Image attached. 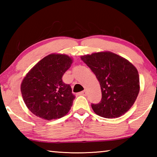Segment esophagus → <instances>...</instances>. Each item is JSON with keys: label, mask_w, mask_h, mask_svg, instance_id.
<instances>
[{"label": "esophagus", "mask_w": 157, "mask_h": 157, "mask_svg": "<svg viewBox=\"0 0 157 157\" xmlns=\"http://www.w3.org/2000/svg\"><path fill=\"white\" fill-rule=\"evenodd\" d=\"M79 95H86V90H84V91L79 92Z\"/></svg>", "instance_id": "obj_1"}]
</instances>
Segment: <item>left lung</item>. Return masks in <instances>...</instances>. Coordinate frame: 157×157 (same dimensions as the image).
Returning a JSON list of instances; mask_svg holds the SVG:
<instances>
[{
  "instance_id": "left-lung-1",
  "label": "left lung",
  "mask_w": 157,
  "mask_h": 157,
  "mask_svg": "<svg viewBox=\"0 0 157 157\" xmlns=\"http://www.w3.org/2000/svg\"><path fill=\"white\" fill-rule=\"evenodd\" d=\"M81 59L91 68L100 82L102 99L91 107L97 115L118 118L127 112L140 91L136 67L123 57L109 51L82 55Z\"/></svg>"
}]
</instances>
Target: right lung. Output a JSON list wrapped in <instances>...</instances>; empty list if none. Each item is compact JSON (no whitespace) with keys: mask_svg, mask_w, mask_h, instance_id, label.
I'll return each mask as SVG.
<instances>
[{"mask_svg":"<svg viewBox=\"0 0 157 157\" xmlns=\"http://www.w3.org/2000/svg\"><path fill=\"white\" fill-rule=\"evenodd\" d=\"M72 57L52 53L44 57L26 74L21 85L28 109L46 121L58 119L70 111L75 96L62 77L71 67Z\"/></svg>","mask_w":157,"mask_h":157,"instance_id":"1","label":"right lung"}]
</instances>
